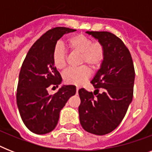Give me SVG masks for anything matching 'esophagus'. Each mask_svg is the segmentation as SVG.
Here are the masks:
<instances>
[{
	"mask_svg": "<svg viewBox=\"0 0 152 152\" xmlns=\"http://www.w3.org/2000/svg\"><path fill=\"white\" fill-rule=\"evenodd\" d=\"M79 89H80V88H76V93H78Z\"/></svg>",
	"mask_w": 152,
	"mask_h": 152,
	"instance_id": "esophagus-1",
	"label": "esophagus"
}]
</instances>
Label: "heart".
Segmentation results:
<instances>
[{
    "label": "heart",
    "mask_w": 152,
    "mask_h": 152,
    "mask_svg": "<svg viewBox=\"0 0 152 152\" xmlns=\"http://www.w3.org/2000/svg\"><path fill=\"white\" fill-rule=\"evenodd\" d=\"M66 45L72 53L80 54V64H87L91 69H96L103 59L104 49L102 44L95 42L83 34H76L67 40ZM53 63L58 70L66 68V51L64 46L57 44L52 54ZM90 76L88 67L82 66L76 69H69L63 75L64 81L68 84L80 86Z\"/></svg>",
    "instance_id": "b5f03b06"
}]
</instances>
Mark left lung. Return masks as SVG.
I'll use <instances>...</instances> for the list:
<instances>
[{
	"label": "left lung",
	"instance_id": "1",
	"mask_svg": "<svg viewBox=\"0 0 152 152\" xmlns=\"http://www.w3.org/2000/svg\"><path fill=\"white\" fill-rule=\"evenodd\" d=\"M104 49L103 60L91 83L94 93L79 90L80 121L85 131L102 136L121 122L133 96L135 71L129 51L118 37L107 31H86ZM104 89L101 93L98 89Z\"/></svg>",
	"mask_w": 152,
	"mask_h": 152
}]
</instances>
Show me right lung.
<instances>
[{
	"mask_svg": "<svg viewBox=\"0 0 152 152\" xmlns=\"http://www.w3.org/2000/svg\"><path fill=\"white\" fill-rule=\"evenodd\" d=\"M76 31L63 27L50 30L34 42L23 61L19 75L16 102L24 125L35 134L52 132L59 120L60 111L76 94L74 85H62L53 95L47 91L51 84L58 87L62 82L52 59L57 42L64 34Z\"/></svg>",
	"mask_w": 152,
	"mask_h": 152,
	"instance_id": "1",
	"label": "right lung"
}]
</instances>
